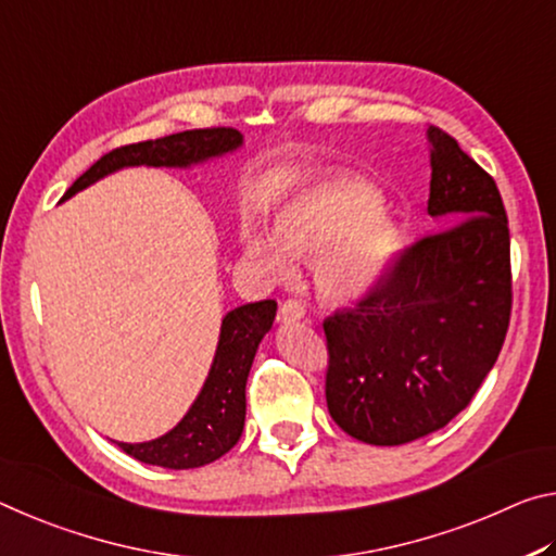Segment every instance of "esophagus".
Listing matches in <instances>:
<instances>
[{"instance_id":"obj_1","label":"esophagus","mask_w":556,"mask_h":556,"mask_svg":"<svg viewBox=\"0 0 556 556\" xmlns=\"http://www.w3.org/2000/svg\"><path fill=\"white\" fill-rule=\"evenodd\" d=\"M300 317H305V305L295 298H288L280 303V320L283 323H295Z\"/></svg>"}]
</instances>
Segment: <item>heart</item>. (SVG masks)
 <instances>
[{
  "instance_id": "1",
  "label": "heart",
  "mask_w": 556,
  "mask_h": 556,
  "mask_svg": "<svg viewBox=\"0 0 556 556\" xmlns=\"http://www.w3.org/2000/svg\"><path fill=\"white\" fill-rule=\"evenodd\" d=\"M379 194L359 179H327L298 194L276 222L278 239L245 229L251 258L278 276L290 273V253L317 258V286L327 298L352 300L377 283L399 249V229L377 212Z\"/></svg>"
}]
</instances>
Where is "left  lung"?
Wrapping results in <instances>:
<instances>
[{"instance_id": "8db88e82", "label": "left lung", "mask_w": 556, "mask_h": 556, "mask_svg": "<svg viewBox=\"0 0 556 556\" xmlns=\"http://www.w3.org/2000/svg\"><path fill=\"white\" fill-rule=\"evenodd\" d=\"M426 135L429 214L445 226L399 251L357 305L323 323L327 412L371 445L416 441L458 416L493 369L513 313L495 179L441 127Z\"/></svg>"}]
</instances>
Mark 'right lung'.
Masks as SVG:
<instances>
[{
  "label": "right lung",
  "instance_id": "right-lung-1",
  "mask_svg": "<svg viewBox=\"0 0 556 556\" xmlns=\"http://www.w3.org/2000/svg\"><path fill=\"white\" fill-rule=\"evenodd\" d=\"M239 144L241 132L233 127H199V130H185L160 140L123 144L90 165L73 181L63 199L121 167H187L192 162L236 150ZM276 300H261V303L236 307L226 315L212 371L187 416L162 439L117 443L121 451L135 460L172 470L206 466L229 453L241 439L245 421V379H249L261 340L276 320Z\"/></svg>",
  "mask_w": 556,
  "mask_h": 556
}]
</instances>
